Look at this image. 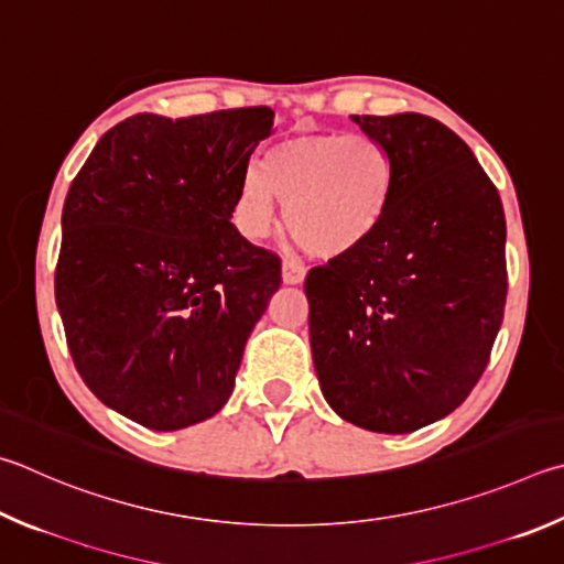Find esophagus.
<instances>
[{"label":"esophagus","mask_w":564,"mask_h":564,"mask_svg":"<svg viewBox=\"0 0 564 564\" xmlns=\"http://www.w3.org/2000/svg\"><path fill=\"white\" fill-rule=\"evenodd\" d=\"M305 279V265L299 261H283V283L295 285L303 283Z\"/></svg>","instance_id":"1"}]
</instances>
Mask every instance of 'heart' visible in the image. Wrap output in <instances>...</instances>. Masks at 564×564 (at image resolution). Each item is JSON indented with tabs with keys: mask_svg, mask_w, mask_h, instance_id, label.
<instances>
[{
	"mask_svg": "<svg viewBox=\"0 0 564 564\" xmlns=\"http://www.w3.org/2000/svg\"><path fill=\"white\" fill-rule=\"evenodd\" d=\"M392 189V162L375 138L360 132L289 138L265 150L261 167L243 172L234 219L243 237L263 239L281 199L293 237L333 259L372 239Z\"/></svg>",
	"mask_w": 564,
	"mask_h": 564,
	"instance_id": "heart-1",
	"label": "heart"
}]
</instances>
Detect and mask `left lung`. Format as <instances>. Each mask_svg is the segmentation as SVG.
<instances>
[{
    "label": "left lung",
    "instance_id": "1",
    "mask_svg": "<svg viewBox=\"0 0 564 564\" xmlns=\"http://www.w3.org/2000/svg\"><path fill=\"white\" fill-rule=\"evenodd\" d=\"M394 189L360 249L305 275L313 365L345 422L409 434L464 402L503 323L506 217L454 130L422 112L352 116Z\"/></svg>",
    "mask_w": 564,
    "mask_h": 564
}]
</instances>
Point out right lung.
Returning a JSON list of instances; mask_svg holds the SVG:
<instances>
[{"mask_svg":"<svg viewBox=\"0 0 564 564\" xmlns=\"http://www.w3.org/2000/svg\"><path fill=\"white\" fill-rule=\"evenodd\" d=\"M265 106L110 128L70 182L56 305L78 375L106 406L155 432L227 404L281 259L231 224Z\"/></svg>","mask_w":564,"mask_h":564,"instance_id":"1","label":"right lung"}]
</instances>
